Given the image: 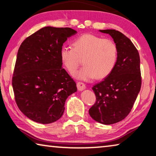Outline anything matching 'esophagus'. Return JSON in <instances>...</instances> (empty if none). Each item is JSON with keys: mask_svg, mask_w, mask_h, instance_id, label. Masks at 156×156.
<instances>
[{"mask_svg": "<svg viewBox=\"0 0 156 156\" xmlns=\"http://www.w3.org/2000/svg\"><path fill=\"white\" fill-rule=\"evenodd\" d=\"M77 87L79 91H83L85 89L86 87H85V84H84L83 83H80V82H79V83H77Z\"/></svg>", "mask_w": 156, "mask_h": 156, "instance_id": "obj_1", "label": "esophagus"}]
</instances>
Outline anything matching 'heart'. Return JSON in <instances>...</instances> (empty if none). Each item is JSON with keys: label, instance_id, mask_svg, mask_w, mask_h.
I'll use <instances>...</instances> for the list:
<instances>
[{"label": "heart", "instance_id": "1", "mask_svg": "<svg viewBox=\"0 0 156 156\" xmlns=\"http://www.w3.org/2000/svg\"><path fill=\"white\" fill-rule=\"evenodd\" d=\"M73 49L62 47L60 58L70 73L76 72L83 59L84 67L76 73L78 80H89L107 77L114 69L118 60V47L110 39L91 34L79 36L72 43Z\"/></svg>", "mask_w": 156, "mask_h": 156}]
</instances>
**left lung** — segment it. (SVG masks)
Instances as JSON below:
<instances>
[{
	"label": "left lung",
	"mask_w": 156,
	"mask_h": 156,
	"mask_svg": "<svg viewBox=\"0 0 156 156\" xmlns=\"http://www.w3.org/2000/svg\"><path fill=\"white\" fill-rule=\"evenodd\" d=\"M99 31L113 39L118 60L113 72L92 87L96 101L89 113L96 122L112 125L128 115L140 90V60L136 47L123 34L115 30Z\"/></svg>",
	"instance_id": "1"
}]
</instances>
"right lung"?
<instances>
[{
	"instance_id": "obj_1",
	"label": "right lung",
	"mask_w": 156,
	"mask_h": 156,
	"mask_svg": "<svg viewBox=\"0 0 156 156\" xmlns=\"http://www.w3.org/2000/svg\"><path fill=\"white\" fill-rule=\"evenodd\" d=\"M76 33L69 27L48 26L20 44L12 86L19 109L34 122L50 124L60 119L66 100L77 91L60 58L63 43Z\"/></svg>"
}]
</instances>
